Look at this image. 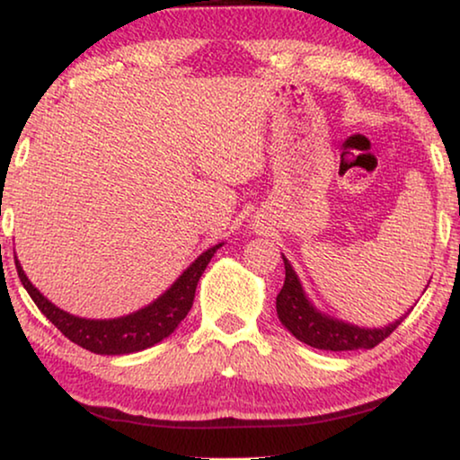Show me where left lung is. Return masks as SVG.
Segmentation results:
<instances>
[{"label": "left lung", "instance_id": "8db88e82", "mask_svg": "<svg viewBox=\"0 0 460 460\" xmlns=\"http://www.w3.org/2000/svg\"><path fill=\"white\" fill-rule=\"evenodd\" d=\"M282 261H285V285H282L279 297H276V314H279L282 326L295 339L316 349L351 351L375 348L383 339L392 335L412 310L411 307L398 320L385 326H360L348 323V320L335 318L314 305L291 261L285 255H282Z\"/></svg>", "mask_w": 460, "mask_h": 460}]
</instances>
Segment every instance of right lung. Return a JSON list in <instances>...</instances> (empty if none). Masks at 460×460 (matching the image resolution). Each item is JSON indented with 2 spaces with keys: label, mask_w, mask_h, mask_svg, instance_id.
<instances>
[{
  "label": "right lung",
  "mask_w": 460,
  "mask_h": 460,
  "mask_svg": "<svg viewBox=\"0 0 460 460\" xmlns=\"http://www.w3.org/2000/svg\"><path fill=\"white\" fill-rule=\"evenodd\" d=\"M224 247V243H217L203 251L178 279L173 285L163 291L155 301L140 310L125 314L119 318H81L71 312H65L62 307L52 304L33 282L24 274L21 261L16 260V272L22 287L27 288L31 299L40 307L43 316L58 329L62 335L71 339L73 343L81 345L84 349H90L100 356H125L136 354L146 348H153L163 339H167L178 329L181 320L190 312L194 293H197L199 279L203 276L207 263L217 253V249Z\"/></svg>",
  "instance_id": "add662e5"
}]
</instances>
